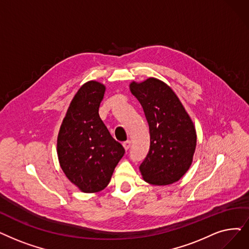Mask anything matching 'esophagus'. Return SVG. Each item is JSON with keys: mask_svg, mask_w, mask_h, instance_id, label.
<instances>
[{"mask_svg": "<svg viewBox=\"0 0 249 249\" xmlns=\"http://www.w3.org/2000/svg\"><path fill=\"white\" fill-rule=\"evenodd\" d=\"M130 144H131L130 140H126V142H123V146H124L125 150H128V149H129V147H130Z\"/></svg>", "mask_w": 249, "mask_h": 249, "instance_id": "34e87169", "label": "esophagus"}]
</instances>
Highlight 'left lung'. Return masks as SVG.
Listing matches in <instances>:
<instances>
[{
    "mask_svg": "<svg viewBox=\"0 0 249 249\" xmlns=\"http://www.w3.org/2000/svg\"><path fill=\"white\" fill-rule=\"evenodd\" d=\"M149 127L148 153L139 166L143 180L153 185L177 182L191 166L196 131L189 115L169 85L150 77L130 83Z\"/></svg>",
    "mask_w": 249,
    "mask_h": 249,
    "instance_id": "8db88e82",
    "label": "left lung"
}]
</instances>
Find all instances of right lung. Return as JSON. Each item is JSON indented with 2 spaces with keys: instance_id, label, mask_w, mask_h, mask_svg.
<instances>
[{
  "instance_id": "right-lung-1",
  "label": "right lung",
  "mask_w": 249,
  "mask_h": 249,
  "mask_svg": "<svg viewBox=\"0 0 249 249\" xmlns=\"http://www.w3.org/2000/svg\"><path fill=\"white\" fill-rule=\"evenodd\" d=\"M106 86L98 81L84 83L74 95L57 140L60 166L82 192L103 190L125 154L99 115Z\"/></svg>"
}]
</instances>
